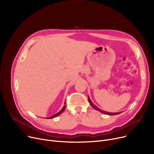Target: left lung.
<instances>
[{"instance_id": "obj_1", "label": "left lung", "mask_w": 154, "mask_h": 154, "mask_svg": "<svg viewBox=\"0 0 154 154\" xmlns=\"http://www.w3.org/2000/svg\"><path fill=\"white\" fill-rule=\"evenodd\" d=\"M88 102H89L91 106L96 110H98L99 112H100L101 113H102V114H106V115H109V116H114V115H117V114H119L120 112H116V113H112V112H106V111H104V110H102L101 109H100L99 108H98L96 106H95V105L93 103V102L91 101L89 96H88ZM121 113V112H120Z\"/></svg>"}]
</instances>
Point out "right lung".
I'll return each instance as SVG.
<instances>
[{
    "label": "right lung",
    "mask_w": 154,
    "mask_h": 154,
    "mask_svg": "<svg viewBox=\"0 0 154 154\" xmlns=\"http://www.w3.org/2000/svg\"><path fill=\"white\" fill-rule=\"evenodd\" d=\"M65 104H66V103H65ZM65 109H66V106H64L63 107V108L62 109V110H61L60 112H59L58 113H57V114H54V116H51V117H47V119H52V118H54V117H57V116H59V115H60V114H62V113L64 111Z\"/></svg>",
    "instance_id": "1"
}]
</instances>
